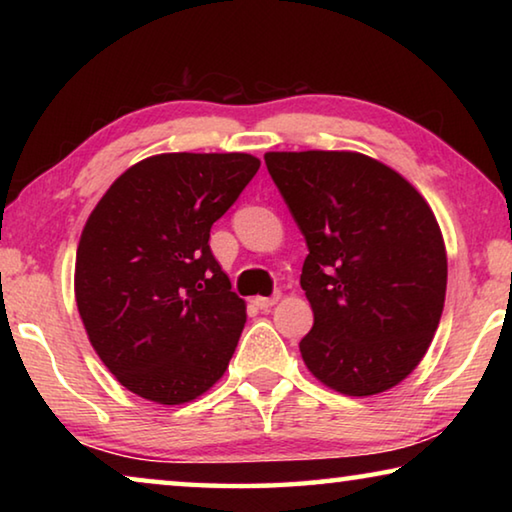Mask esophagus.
<instances>
[{"label":"esophagus","mask_w":512,"mask_h":512,"mask_svg":"<svg viewBox=\"0 0 512 512\" xmlns=\"http://www.w3.org/2000/svg\"><path fill=\"white\" fill-rule=\"evenodd\" d=\"M277 300H280V291H275L273 296H268V298L259 296V298H255L253 302H255V307H257V309H271Z\"/></svg>","instance_id":"obj_1"}]
</instances>
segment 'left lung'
I'll return each instance as SVG.
<instances>
[{"mask_svg":"<svg viewBox=\"0 0 512 512\" xmlns=\"http://www.w3.org/2000/svg\"><path fill=\"white\" fill-rule=\"evenodd\" d=\"M266 169L307 241L300 284L314 327L307 368L363 397L411 375L436 334L447 255L427 201L386 164L352 151L266 153Z\"/></svg>","mask_w":512,"mask_h":512,"instance_id":"8db88e82","label":"left lung"}]
</instances>
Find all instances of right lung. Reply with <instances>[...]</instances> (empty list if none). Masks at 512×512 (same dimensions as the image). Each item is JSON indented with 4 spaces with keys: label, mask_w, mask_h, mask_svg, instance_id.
Wrapping results in <instances>:
<instances>
[{
    "label": "right lung",
    "mask_w": 512,
    "mask_h": 512,
    "mask_svg": "<svg viewBox=\"0 0 512 512\" xmlns=\"http://www.w3.org/2000/svg\"><path fill=\"white\" fill-rule=\"evenodd\" d=\"M257 169L248 153L153 155L121 173L85 223L76 305L106 368L144 400H196L235 354L246 305L210 230Z\"/></svg>",
    "instance_id": "1"
}]
</instances>
